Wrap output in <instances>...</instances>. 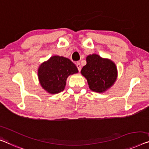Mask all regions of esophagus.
Here are the masks:
<instances>
[{
  "label": "esophagus",
  "mask_w": 149,
  "mask_h": 149,
  "mask_svg": "<svg viewBox=\"0 0 149 149\" xmlns=\"http://www.w3.org/2000/svg\"><path fill=\"white\" fill-rule=\"evenodd\" d=\"M76 66H77V70H78L79 72H80V71H81V65H80V63H79V62H77V63H76Z\"/></svg>",
  "instance_id": "1"
}]
</instances>
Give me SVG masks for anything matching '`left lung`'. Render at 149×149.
<instances>
[{"label":"left lung","mask_w":149,"mask_h":149,"mask_svg":"<svg viewBox=\"0 0 149 149\" xmlns=\"http://www.w3.org/2000/svg\"><path fill=\"white\" fill-rule=\"evenodd\" d=\"M86 62V65L81 69V74L87 79L91 90L103 93L113 86L118 76L117 68L114 62L97 54L88 55Z\"/></svg>","instance_id":"obj_1"}]
</instances>
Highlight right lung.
I'll return each instance as SVG.
<instances>
[{
	"label": "right lung",
	"mask_w": 149,
	"mask_h": 149,
	"mask_svg": "<svg viewBox=\"0 0 149 149\" xmlns=\"http://www.w3.org/2000/svg\"><path fill=\"white\" fill-rule=\"evenodd\" d=\"M78 70L66 57L54 55L41 63L38 69V78L41 87L49 94L63 91L69 75L77 74Z\"/></svg>",
	"instance_id": "obj_1"
}]
</instances>
